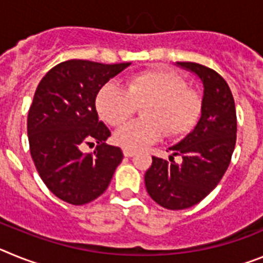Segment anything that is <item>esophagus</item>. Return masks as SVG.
Here are the masks:
<instances>
[{"label":"esophagus","instance_id":"1","mask_svg":"<svg viewBox=\"0 0 263 263\" xmlns=\"http://www.w3.org/2000/svg\"><path fill=\"white\" fill-rule=\"evenodd\" d=\"M124 155H125V157H127V158H132V157H134V155H136V153L132 152V150H124Z\"/></svg>","mask_w":263,"mask_h":263}]
</instances>
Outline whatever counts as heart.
<instances>
[{
    "instance_id": "b5f03b06",
    "label": "heart",
    "mask_w": 263,
    "mask_h": 263,
    "mask_svg": "<svg viewBox=\"0 0 263 263\" xmlns=\"http://www.w3.org/2000/svg\"><path fill=\"white\" fill-rule=\"evenodd\" d=\"M143 121H132L115 133V142L124 150L138 152L158 142L163 133L176 138L196 125L201 113V99L182 76L166 68L139 72L127 80L126 88L109 81L100 88L96 109L111 126L129 120L143 106Z\"/></svg>"
}]
</instances>
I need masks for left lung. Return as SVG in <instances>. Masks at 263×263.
<instances>
[{
	"label": "left lung",
	"mask_w": 263,
	"mask_h": 263,
	"mask_svg": "<svg viewBox=\"0 0 263 263\" xmlns=\"http://www.w3.org/2000/svg\"><path fill=\"white\" fill-rule=\"evenodd\" d=\"M176 66L201 80L200 120L191 133L168 147L173 155L182 157V163L153 157L145 174L147 194L160 206L173 211L190 208L215 190L231 163L237 134L236 106L227 81L197 63L178 62Z\"/></svg>",
	"instance_id": "left-lung-1"
}]
</instances>
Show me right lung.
<instances>
[{
    "mask_svg": "<svg viewBox=\"0 0 263 263\" xmlns=\"http://www.w3.org/2000/svg\"><path fill=\"white\" fill-rule=\"evenodd\" d=\"M132 63L63 62L39 83L27 117L31 158L39 176L60 200L83 205L103 195L124 154L106 145L110 130L99 121L96 96L109 79ZM97 148L84 155V143Z\"/></svg>",
    "mask_w": 263,
    "mask_h": 263,
    "instance_id": "1",
    "label": "right lung"
}]
</instances>
